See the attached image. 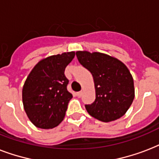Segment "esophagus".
Returning a JSON list of instances; mask_svg holds the SVG:
<instances>
[{"label": "esophagus", "mask_w": 159, "mask_h": 159, "mask_svg": "<svg viewBox=\"0 0 159 159\" xmlns=\"http://www.w3.org/2000/svg\"><path fill=\"white\" fill-rule=\"evenodd\" d=\"M82 91H81V92H77V96L78 97H82Z\"/></svg>", "instance_id": "34e87169"}]
</instances>
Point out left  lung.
I'll use <instances>...</instances> for the list:
<instances>
[{"label": "left lung", "instance_id": "left-lung-1", "mask_svg": "<svg viewBox=\"0 0 159 159\" xmlns=\"http://www.w3.org/2000/svg\"><path fill=\"white\" fill-rule=\"evenodd\" d=\"M76 55L94 80L96 100L85 106L87 112L103 122L120 118L134 98V80L127 67L116 57L98 52L77 51Z\"/></svg>", "mask_w": 159, "mask_h": 159}]
</instances>
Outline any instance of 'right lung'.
<instances>
[{
	"instance_id": "right-lung-1",
	"label": "right lung",
	"mask_w": 159,
	"mask_h": 159,
	"mask_svg": "<svg viewBox=\"0 0 159 159\" xmlns=\"http://www.w3.org/2000/svg\"><path fill=\"white\" fill-rule=\"evenodd\" d=\"M74 56V52H68L42 59L26 78L22 90L24 109L36 127L53 129L64 118L72 97L64 71Z\"/></svg>"
}]
</instances>
